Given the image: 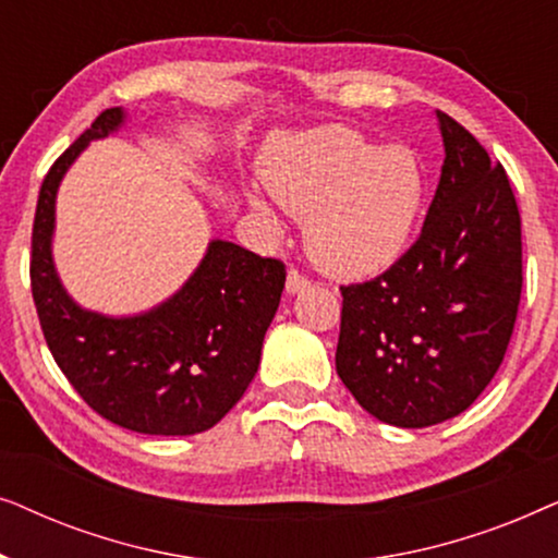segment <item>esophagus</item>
I'll use <instances>...</instances> for the list:
<instances>
[{"instance_id": "1", "label": "esophagus", "mask_w": 558, "mask_h": 558, "mask_svg": "<svg viewBox=\"0 0 558 558\" xmlns=\"http://www.w3.org/2000/svg\"><path fill=\"white\" fill-rule=\"evenodd\" d=\"M312 284L310 277H304L300 269H289L287 274V292L289 294H296V292H304Z\"/></svg>"}]
</instances>
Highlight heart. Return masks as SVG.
Instances as JSON below:
<instances>
[{
  "mask_svg": "<svg viewBox=\"0 0 558 558\" xmlns=\"http://www.w3.org/2000/svg\"><path fill=\"white\" fill-rule=\"evenodd\" d=\"M264 185L281 208L304 218L312 262L335 277H371L409 246L426 203V178L414 151L380 147L348 126L281 136L266 151ZM251 208L277 228L258 193Z\"/></svg>",
  "mask_w": 558,
  "mask_h": 558,
  "instance_id": "1",
  "label": "heart"
}]
</instances>
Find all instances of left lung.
Wrapping results in <instances>:
<instances>
[{"mask_svg": "<svg viewBox=\"0 0 558 558\" xmlns=\"http://www.w3.org/2000/svg\"><path fill=\"white\" fill-rule=\"evenodd\" d=\"M445 165L422 235L391 269L340 287L335 368L380 422L462 414L498 373L523 287L521 213L500 162L437 111Z\"/></svg>", "mask_w": 558, "mask_h": 558, "instance_id": "1", "label": "left lung"}]
</instances>
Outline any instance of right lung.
<instances>
[{
    "instance_id": "add662e5",
    "label": "right lung",
    "mask_w": 558,
    "mask_h": 558,
    "mask_svg": "<svg viewBox=\"0 0 558 558\" xmlns=\"http://www.w3.org/2000/svg\"><path fill=\"white\" fill-rule=\"evenodd\" d=\"M121 124L119 106L101 111L45 174L33 223V300L58 368L96 414L140 434L187 437L216 426L256 376L287 269L279 258L213 241L187 284L159 307L136 317L81 310L50 254L56 193L81 149Z\"/></svg>"
}]
</instances>
